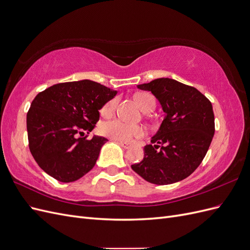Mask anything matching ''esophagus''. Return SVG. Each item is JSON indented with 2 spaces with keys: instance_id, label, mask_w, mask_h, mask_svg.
I'll return each mask as SVG.
<instances>
[{
  "instance_id": "1",
  "label": "esophagus",
  "mask_w": 250,
  "mask_h": 250,
  "mask_svg": "<svg viewBox=\"0 0 250 250\" xmlns=\"http://www.w3.org/2000/svg\"><path fill=\"white\" fill-rule=\"evenodd\" d=\"M119 144H120V145L121 146H122L123 148H125V149H128V148H129L130 147V144L129 143H126V142H119Z\"/></svg>"
}]
</instances>
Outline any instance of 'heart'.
<instances>
[{
	"instance_id": "obj_1",
	"label": "heart",
	"mask_w": 250,
	"mask_h": 250,
	"mask_svg": "<svg viewBox=\"0 0 250 250\" xmlns=\"http://www.w3.org/2000/svg\"><path fill=\"white\" fill-rule=\"evenodd\" d=\"M134 99L137 101L138 105L141 107L142 110L145 112L149 111L150 109H154L155 107V100L154 98L150 94L147 93H139L134 96ZM118 104L117 98L109 100L106 104L104 105L102 108V113L104 116H109L116 110ZM101 130L104 135L109 137L113 140L122 141V142H130L133 139L142 138L145 134V128L141 125H133L123 122L122 120L113 119L110 121L105 122Z\"/></svg>"
}]
</instances>
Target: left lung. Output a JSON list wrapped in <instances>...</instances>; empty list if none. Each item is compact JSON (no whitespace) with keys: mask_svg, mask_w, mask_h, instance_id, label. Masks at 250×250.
<instances>
[{"mask_svg":"<svg viewBox=\"0 0 250 250\" xmlns=\"http://www.w3.org/2000/svg\"><path fill=\"white\" fill-rule=\"evenodd\" d=\"M160 101L166 117L152 145L132 170L148 183L170 185L190 176L206 156L215 133L213 106L198 89L170 78L138 85Z\"/></svg>","mask_w":250,"mask_h":250,"instance_id":"left-lung-1","label":"left lung"}]
</instances>
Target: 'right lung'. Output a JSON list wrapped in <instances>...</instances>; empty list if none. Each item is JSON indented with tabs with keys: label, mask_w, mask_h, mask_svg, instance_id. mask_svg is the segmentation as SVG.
Returning <instances> with one entry per match:
<instances>
[{
	"label": "right lung",
	"mask_w": 250,
	"mask_h": 250,
	"mask_svg": "<svg viewBox=\"0 0 250 250\" xmlns=\"http://www.w3.org/2000/svg\"><path fill=\"white\" fill-rule=\"evenodd\" d=\"M116 95L92 80L58 83L37 94L27 113L29 149L37 165L62 183L92 170L107 139L81 137L94 129L99 110Z\"/></svg>",
	"instance_id": "add662e5"
}]
</instances>
